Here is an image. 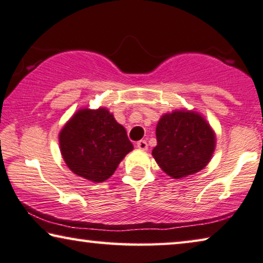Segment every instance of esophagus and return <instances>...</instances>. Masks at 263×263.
Listing matches in <instances>:
<instances>
[{
    "label": "esophagus",
    "instance_id": "1",
    "mask_svg": "<svg viewBox=\"0 0 263 263\" xmlns=\"http://www.w3.org/2000/svg\"><path fill=\"white\" fill-rule=\"evenodd\" d=\"M136 147L139 148L141 151H147L148 149V143L146 140H140L138 143H136Z\"/></svg>",
    "mask_w": 263,
    "mask_h": 263
}]
</instances>
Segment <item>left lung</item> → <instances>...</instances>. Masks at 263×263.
<instances>
[{"label": "left lung", "mask_w": 263, "mask_h": 263, "mask_svg": "<svg viewBox=\"0 0 263 263\" xmlns=\"http://www.w3.org/2000/svg\"><path fill=\"white\" fill-rule=\"evenodd\" d=\"M155 134L158 144L152 155L160 168L174 179L203 170L216 148L214 129L195 110L178 109L162 115Z\"/></svg>", "instance_id": "left-lung-1"}]
</instances>
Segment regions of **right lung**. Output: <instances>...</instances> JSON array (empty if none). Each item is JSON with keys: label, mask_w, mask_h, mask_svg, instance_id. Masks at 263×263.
I'll return each instance as SVG.
<instances>
[{"label": "right lung", "mask_w": 263, "mask_h": 263, "mask_svg": "<svg viewBox=\"0 0 263 263\" xmlns=\"http://www.w3.org/2000/svg\"><path fill=\"white\" fill-rule=\"evenodd\" d=\"M60 153L72 172L92 182L109 179L134 149L123 125L106 108H82L59 133Z\"/></svg>", "instance_id": "right-lung-1"}]
</instances>
